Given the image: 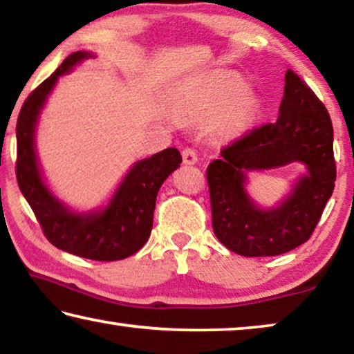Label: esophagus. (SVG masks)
Masks as SVG:
<instances>
[{
  "instance_id": "esophagus-1",
  "label": "esophagus",
  "mask_w": 354,
  "mask_h": 354,
  "mask_svg": "<svg viewBox=\"0 0 354 354\" xmlns=\"http://www.w3.org/2000/svg\"><path fill=\"white\" fill-rule=\"evenodd\" d=\"M183 160L185 165H194L196 164V160H198V154H196L195 149L185 148L183 149Z\"/></svg>"
}]
</instances>
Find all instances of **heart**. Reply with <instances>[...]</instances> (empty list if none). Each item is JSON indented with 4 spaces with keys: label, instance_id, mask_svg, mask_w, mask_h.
I'll list each match as a JSON object with an SVG mask.
<instances>
[{
    "label": "heart",
    "instance_id": "heart-1",
    "mask_svg": "<svg viewBox=\"0 0 354 354\" xmlns=\"http://www.w3.org/2000/svg\"><path fill=\"white\" fill-rule=\"evenodd\" d=\"M257 95L243 86L232 70H215L209 75L189 77L179 87L176 113L181 118H212V131L220 139H234L256 117Z\"/></svg>",
    "mask_w": 354,
    "mask_h": 354
}]
</instances>
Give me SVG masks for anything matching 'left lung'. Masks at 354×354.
<instances>
[{"label":"left lung","mask_w":354,"mask_h":354,"mask_svg":"<svg viewBox=\"0 0 354 354\" xmlns=\"http://www.w3.org/2000/svg\"><path fill=\"white\" fill-rule=\"evenodd\" d=\"M293 162L307 171L290 194L272 208L257 205L246 190L249 173ZM334 181L331 118L315 93L287 70L277 123L231 143L207 167L214 234L245 257L287 253L313 234Z\"/></svg>","instance_id":"left-lung-1"}]
</instances>
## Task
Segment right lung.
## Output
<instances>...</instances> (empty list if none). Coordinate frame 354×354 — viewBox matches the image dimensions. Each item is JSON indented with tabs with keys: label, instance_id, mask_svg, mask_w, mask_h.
I'll list each match as a JSON object with an SVG mask.
<instances>
[{
	"label": "right lung",
	"instance_id": "add662e5",
	"mask_svg": "<svg viewBox=\"0 0 354 354\" xmlns=\"http://www.w3.org/2000/svg\"><path fill=\"white\" fill-rule=\"evenodd\" d=\"M91 57H95L91 51L71 53L23 104L17 120V181L44 234L55 247L92 261H120L147 243L153 227L156 196L183 158L176 148H167L137 160L106 205L91 211H76L57 198L41 171L35 131L59 77Z\"/></svg>",
	"mask_w": 354,
	"mask_h": 354
}]
</instances>
